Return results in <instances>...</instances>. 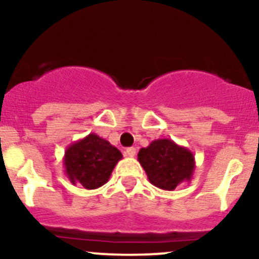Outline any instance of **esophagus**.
<instances>
[{"mask_svg":"<svg viewBox=\"0 0 259 259\" xmlns=\"http://www.w3.org/2000/svg\"><path fill=\"white\" fill-rule=\"evenodd\" d=\"M135 155H136L135 147H129V149H126V151H125V156H127V157H135Z\"/></svg>","mask_w":259,"mask_h":259,"instance_id":"obj_1","label":"esophagus"}]
</instances>
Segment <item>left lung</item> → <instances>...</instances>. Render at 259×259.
<instances>
[{"label": "left lung", "mask_w": 259, "mask_h": 259, "mask_svg": "<svg viewBox=\"0 0 259 259\" xmlns=\"http://www.w3.org/2000/svg\"><path fill=\"white\" fill-rule=\"evenodd\" d=\"M138 160L150 183L163 190H175L184 182L189 183L195 171L193 152L169 139H157L140 149Z\"/></svg>", "instance_id": "obj_1"}]
</instances>
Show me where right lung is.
I'll list each match as a JSON object with an SVG mask.
<instances>
[{
    "label": "right lung",
    "mask_w": 259,
    "mask_h": 259,
    "mask_svg": "<svg viewBox=\"0 0 259 259\" xmlns=\"http://www.w3.org/2000/svg\"><path fill=\"white\" fill-rule=\"evenodd\" d=\"M121 158V152L109 141L97 134H88L67 146L64 156L65 175L72 184L97 189L109 181Z\"/></svg>",
    "instance_id": "right-lung-1"
}]
</instances>
